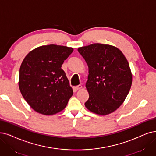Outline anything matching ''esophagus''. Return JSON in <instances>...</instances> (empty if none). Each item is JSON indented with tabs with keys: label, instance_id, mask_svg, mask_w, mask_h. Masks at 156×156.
<instances>
[{
	"label": "esophagus",
	"instance_id": "esophagus-1",
	"mask_svg": "<svg viewBox=\"0 0 156 156\" xmlns=\"http://www.w3.org/2000/svg\"><path fill=\"white\" fill-rule=\"evenodd\" d=\"M76 90H80V89H81V88H82V85L79 84V85L76 86Z\"/></svg>",
	"mask_w": 156,
	"mask_h": 156
}]
</instances>
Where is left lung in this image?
Masks as SVG:
<instances>
[{"label":"left lung","instance_id":"obj_1","mask_svg":"<svg viewBox=\"0 0 156 156\" xmlns=\"http://www.w3.org/2000/svg\"><path fill=\"white\" fill-rule=\"evenodd\" d=\"M77 51L89 68L86 108L100 115L113 113L125 101L131 87L133 76L127 59L118 48L101 43Z\"/></svg>","mask_w":156,"mask_h":156}]
</instances>
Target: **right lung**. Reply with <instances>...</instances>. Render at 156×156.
I'll return each mask as SVG.
<instances>
[{
	"label": "right lung",
	"mask_w": 156,
	"mask_h": 156,
	"mask_svg": "<svg viewBox=\"0 0 156 156\" xmlns=\"http://www.w3.org/2000/svg\"><path fill=\"white\" fill-rule=\"evenodd\" d=\"M73 51L65 46L43 45L30 51L23 60L18 85L35 111L51 115L66 106L73 90L61 65Z\"/></svg>",
	"instance_id": "1"
}]
</instances>
